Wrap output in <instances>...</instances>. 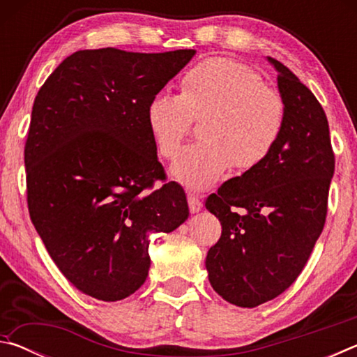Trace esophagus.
I'll list each match as a JSON object with an SVG mask.
<instances>
[{
  "mask_svg": "<svg viewBox=\"0 0 357 357\" xmlns=\"http://www.w3.org/2000/svg\"><path fill=\"white\" fill-rule=\"evenodd\" d=\"M187 202H189V209H190L192 214L198 213V211H200L202 206H203L202 197L195 195V193H189V197H187Z\"/></svg>",
  "mask_w": 357,
  "mask_h": 357,
  "instance_id": "obj_1",
  "label": "esophagus"
}]
</instances>
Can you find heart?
I'll return each instance as SVG.
<instances>
[{
    "mask_svg": "<svg viewBox=\"0 0 357 357\" xmlns=\"http://www.w3.org/2000/svg\"><path fill=\"white\" fill-rule=\"evenodd\" d=\"M181 93H159L149 100L146 121L157 151L174 159L202 119L203 142L185 148L173 176L192 190L217 183L229 167L249 172L273 154L285 128V102L250 66L209 58L181 78Z\"/></svg>",
    "mask_w": 357,
    "mask_h": 357,
    "instance_id": "heart-1",
    "label": "heart"
}]
</instances>
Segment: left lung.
Wrapping results in <instances>:
<instances>
[{"mask_svg": "<svg viewBox=\"0 0 357 357\" xmlns=\"http://www.w3.org/2000/svg\"><path fill=\"white\" fill-rule=\"evenodd\" d=\"M277 70L285 128L268 159L206 198L222 234L206 257L213 288L238 307H257L293 285L323 231L335 157L315 96L287 66Z\"/></svg>", "mask_w": 357, "mask_h": 357, "instance_id": "obj_1", "label": "left lung"}]
</instances>
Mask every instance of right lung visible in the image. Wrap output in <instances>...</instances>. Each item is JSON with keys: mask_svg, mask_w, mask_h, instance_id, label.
<instances>
[{"mask_svg": "<svg viewBox=\"0 0 357 357\" xmlns=\"http://www.w3.org/2000/svg\"><path fill=\"white\" fill-rule=\"evenodd\" d=\"M193 55L80 50L36 96L25 143L29 217L58 269L91 298L135 293L148 277L151 234L189 217L184 189L157 160L146 108Z\"/></svg>", "mask_w": 357, "mask_h": 357, "instance_id": "add662e5", "label": "right lung"}]
</instances>
